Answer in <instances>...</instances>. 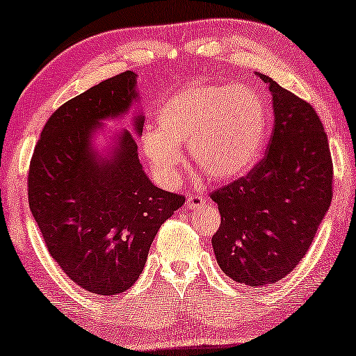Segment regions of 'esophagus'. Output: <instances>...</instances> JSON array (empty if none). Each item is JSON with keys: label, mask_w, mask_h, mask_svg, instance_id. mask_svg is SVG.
I'll return each mask as SVG.
<instances>
[{"label": "esophagus", "mask_w": 356, "mask_h": 356, "mask_svg": "<svg viewBox=\"0 0 356 356\" xmlns=\"http://www.w3.org/2000/svg\"><path fill=\"white\" fill-rule=\"evenodd\" d=\"M204 203H206V198L203 195H188L187 201H185V206H187V209H196Z\"/></svg>", "instance_id": "obj_1"}]
</instances>
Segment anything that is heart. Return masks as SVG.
<instances>
[{
    "instance_id": "1",
    "label": "heart",
    "mask_w": 356,
    "mask_h": 356,
    "mask_svg": "<svg viewBox=\"0 0 356 356\" xmlns=\"http://www.w3.org/2000/svg\"><path fill=\"white\" fill-rule=\"evenodd\" d=\"M158 129L142 134V150L164 182L177 179L188 145L193 164L214 180L246 174L262 153L267 131L264 99L246 84L193 83L156 115Z\"/></svg>"
}]
</instances>
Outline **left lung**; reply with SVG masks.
Instances as JSON below:
<instances>
[{"instance_id": "8db88e82", "label": "left lung", "mask_w": 356, "mask_h": 356, "mask_svg": "<svg viewBox=\"0 0 356 356\" xmlns=\"http://www.w3.org/2000/svg\"><path fill=\"white\" fill-rule=\"evenodd\" d=\"M259 76L272 92L275 123L265 156L246 176L211 193L220 212L212 235L217 264L248 286L293 272L332 200V158L320 116L304 99Z\"/></svg>"}]
</instances>
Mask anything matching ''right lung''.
Masks as SVG:
<instances>
[{
  "mask_svg": "<svg viewBox=\"0 0 356 356\" xmlns=\"http://www.w3.org/2000/svg\"><path fill=\"white\" fill-rule=\"evenodd\" d=\"M136 97L127 70L68 100L42 127L30 161L29 204L47 251L73 283L99 296L136 283L163 222L185 203L145 176L129 131L110 160L94 155V127L126 113ZM134 124L142 134L144 116Z\"/></svg>",
  "mask_w": 356,
  "mask_h": 356,
  "instance_id": "1",
  "label": "right lung"
}]
</instances>
